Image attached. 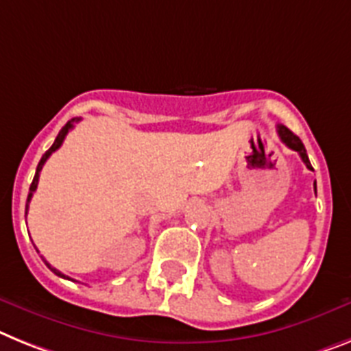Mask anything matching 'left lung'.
Wrapping results in <instances>:
<instances>
[{"label":"left lung","mask_w":351,"mask_h":351,"mask_svg":"<svg viewBox=\"0 0 351 351\" xmlns=\"http://www.w3.org/2000/svg\"><path fill=\"white\" fill-rule=\"evenodd\" d=\"M276 132H278L282 143H284L287 148L294 149V152H298V155L302 157L303 164L307 166V169L314 171V169H312V166H311V160H308L307 149H305V146H303V143L300 141L298 135H294L293 132H291L289 128H287V126H284V125H276ZM314 189H316V182H314Z\"/></svg>","instance_id":"obj_1"}]
</instances>
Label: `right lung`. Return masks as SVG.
<instances>
[{
  "mask_svg": "<svg viewBox=\"0 0 351 351\" xmlns=\"http://www.w3.org/2000/svg\"><path fill=\"white\" fill-rule=\"evenodd\" d=\"M78 117H75V119H71V121H67L66 123V126H64V128H62L60 132H58V135H57V139H55V143H53V146L51 148L48 149V152L44 153L43 155V158H40V162H39V166H37V171H35V176H34V182H32V185H30V193H28V199H26V212H28V203H30V199H32V196H34V193H35V189H37V184H39V175H40V171H43V166L44 164H46V160H48L49 158V155H51L53 152H57L58 148H60L62 146V143H64V139H66V135H67V132L71 130V128H73V126H75V123H78ZM44 261V258H43ZM46 262V261H44ZM46 266L49 267V269L53 271V273H55V275L57 276H62V278H69V276H66L64 275V273H60V271L58 269H55V267H51L48 264V262H46ZM71 280V278H69Z\"/></svg>",
  "mask_w": 351,
  "mask_h": 351,
  "instance_id": "obj_1",
  "label": "right lung"
}]
</instances>
